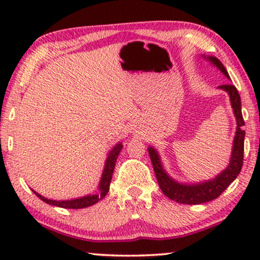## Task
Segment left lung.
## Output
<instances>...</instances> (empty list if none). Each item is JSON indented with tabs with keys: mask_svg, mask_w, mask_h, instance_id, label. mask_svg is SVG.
Wrapping results in <instances>:
<instances>
[{
	"mask_svg": "<svg viewBox=\"0 0 260 260\" xmlns=\"http://www.w3.org/2000/svg\"><path fill=\"white\" fill-rule=\"evenodd\" d=\"M206 58V56H205ZM213 65L218 67L221 72L230 79L229 73L222 65L219 59L215 56H208L207 58ZM221 90L226 91L230 95L231 105H232L234 116L237 119V131L236 136L233 141V149L232 154H231L230 165L227 166L222 173H220L218 176H215L213 180L205 181V182L194 183V184H186L179 183L175 180L172 179L168 174L163 169L162 163L159 161V156L157 151L152 147L148 148L149 156H150L152 168H154L156 179H157L158 186L163 191V194L170 200H174L179 204L184 205H199L208 202L216 199L221 195L223 190L237 179L239 175L241 167H243L244 159V140H245V130L243 126L245 125L243 113H241V102L239 92L236 86L232 84H226L219 86Z\"/></svg>",
	"mask_w": 260,
	"mask_h": 260,
	"instance_id": "obj_1",
	"label": "left lung"
}]
</instances>
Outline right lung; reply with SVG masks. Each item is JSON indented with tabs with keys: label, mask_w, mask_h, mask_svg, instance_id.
<instances>
[{
	"label": "right lung",
	"mask_w": 260,
	"mask_h": 260,
	"mask_svg": "<svg viewBox=\"0 0 260 260\" xmlns=\"http://www.w3.org/2000/svg\"><path fill=\"white\" fill-rule=\"evenodd\" d=\"M123 144L118 143L116 144L111 151L109 152L108 158H106L104 172H103L101 183H99V194L94 195H86V197L79 198V199H73V200H65V201H56V200H49V199H46L41 197L40 194H38L37 191H34L35 195L38 198H40L42 201L46 202L48 205L56 206V207L61 208H71V209H79V208H85L88 207V206H92L97 204L99 200H102L103 198H105V195L109 193L110 188V182H111L113 170H115V165L117 161V157H118L120 150H122Z\"/></svg>",
	"instance_id": "add662e5"
}]
</instances>
